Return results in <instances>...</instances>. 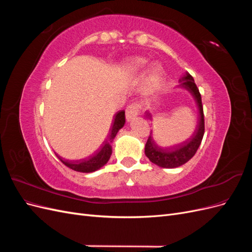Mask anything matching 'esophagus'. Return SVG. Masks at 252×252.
<instances>
[{"label": "esophagus", "instance_id": "obj_1", "mask_svg": "<svg viewBox=\"0 0 252 252\" xmlns=\"http://www.w3.org/2000/svg\"><path fill=\"white\" fill-rule=\"evenodd\" d=\"M141 111V106L138 103H132L128 106L126 108V119L127 121H131L135 117L139 116V113Z\"/></svg>", "mask_w": 252, "mask_h": 252}]
</instances>
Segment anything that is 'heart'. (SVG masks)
I'll return each mask as SVG.
<instances>
[{
    "instance_id": "1",
    "label": "heart",
    "mask_w": 252,
    "mask_h": 252,
    "mask_svg": "<svg viewBox=\"0 0 252 252\" xmlns=\"http://www.w3.org/2000/svg\"><path fill=\"white\" fill-rule=\"evenodd\" d=\"M136 68H140V67H143L145 65V61L144 60H136L134 64H133Z\"/></svg>"
}]
</instances>
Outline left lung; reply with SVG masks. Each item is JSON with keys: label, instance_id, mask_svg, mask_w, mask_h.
<instances>
[{"label": "left lung", "instance_id": "left-lung-1", "mask_svg": "<svg viewBox=\"0 0 252 252\" xmlns=\"http://www.w3.org/2000/svg\"><path fill=\"white\" fill-rule=\"evenodd\" d=\"M180 86L186 88L193 95L200 112L199 123H197L195 131L191 135V138L170 148H163L158 146L154 139H152L150 132L146 145H145V155L152 163L159 167H163V168H175V167L187 163L195 155L196 150L199 149L205 132L202 97L193 78L188 72H186V74L183 75L182 79H180Z\"/></svg>", "mask_w": 252, "mask_h": 252}]
</instances>
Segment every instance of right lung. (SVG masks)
Here are the masks:
<instances>
[{
  "label": "right lung",
  "mask_w": 252,
  "mask_h": 252,
  "mask_svg": "<svg viewBox=\"0 0 252 252\" xmlns=\"http://www.w3.org/2000/svg\"><path fill=\"white\" fill-rule=\"evenodd\" d=\"M125 124V111L120 110L113 118V123L111 125V129L107 140H105L101 147L98 148L93 156H90L87 158L79 159V161H69V159H65L61 158L59 155L56 154V156L59 158V159L67 167H69L70 169L80 171V172H94L97 169H100L106 163L108 162L110 158V156L112 154L111 149V143L113 139L116 138L117 133L119 132L120 129L124 126Z\"/></svg>",
  "instance_id": "obj_1"
}]
</instances>
